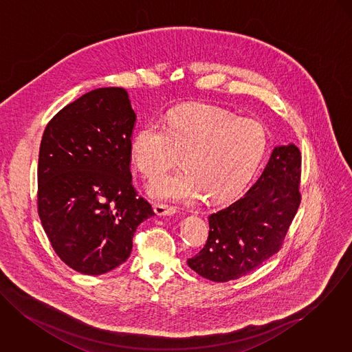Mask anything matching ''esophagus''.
Wrapping results in <instances>:
<instances>
[{
	"label": "esophagus",
	"instance_id": "34e87169",
	"mask_svg": "<svg viewBox=\"0 0 352 352\" xmlns=\"http://www.w3.org/2000/svg\"><path fill=\"white\" fill-rule=\"evenodd\" d=\"M154 212L157 216H171L177 212V209L174 206H168L164 204H155L154 205Z\"/></svg>",
	"mask_w": 352,
	"mask_h": 352
}]
</instances>
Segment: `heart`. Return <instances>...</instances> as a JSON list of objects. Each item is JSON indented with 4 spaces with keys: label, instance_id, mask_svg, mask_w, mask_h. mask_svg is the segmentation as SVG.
<instances>
[{
    "label": "heart",
    "instance_id": "heart-1",
    "mask_svg": "<svg viewBox=\"0 0 352 352\" xmlns=\"http://www.w3.org/2000/svg\"><path fill=\"white\" fill-rule=\"evenodd\" d=\"M264 126L252 118L213 106L174 109L158 122L140 126L130 153L136 168L154 179L174 167L182 153L186 168L163 177L150 186L160 199L210 202L234 198L248 185L267 150Z\"/></svg>",
    "mask_w": 352,
    "mask_h": 352
}]
</instances>
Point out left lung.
Masks as SVG:
<instances>
[{"mask_svg": "<svg viewBox=\"0 0 352 352\" xmlns=\"http://www.w3.org/2000/svg\"><path fill=\"white\" fill-rule=\"evenodd\" d=\"M301 154L277 146L260 178L240 199L209 216V237L188 260L199 276L225 283L254 271L283 245L301 195Z\"/></svg>", "mask_w": 352, "mask_h": 352, "instance_id": "obj_1", "label": "left lung"}]
</instances>
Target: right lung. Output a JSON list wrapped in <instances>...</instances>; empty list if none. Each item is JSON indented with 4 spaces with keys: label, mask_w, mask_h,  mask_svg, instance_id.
<instances>
[{
    "label": "right lung",
    "mask_w": 352,
    "mask_h": 352,
    "mask_svg": "<svg viewBox=\"0 0 352 352\" xmlns=\"http://www.w3.org/2000/svg\"><path fill=\"white\" fill-rule=\"evenodd\" d=\"M136 115L124 88L84 94L60 109L40 144L37 206L54 252L74 271L126 263L136 228L154 216L130 171Z\"/></svg>",
    "instance_id": "1"
}]
</instances>
